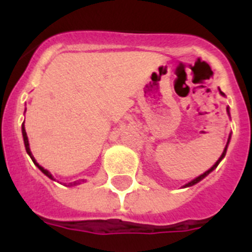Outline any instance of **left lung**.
<instances>
[{
    "label": "left lung",
    "mask_w": 252,
    "mask_h": 252,
    "mask_svg": "<svg viewBox=\"0 0 252 252\" xmlns=\"http://www.w3.org/2000/svg\"><path fill=\"white\" fill-rule=\"evenodd\" d=\"M220 92H221V91H220ZM221 94H223V92H221ZM227 111H228V108H227ZM228 141H230V138H228ZM228 141H227V145H228ZM227 145H226V147H225V150H223L222 155H221V156H220V158H219V160L216 161V163H215V165L212 166V167L210 168V170H207L206 172H204V174H202V175H200V176H198V177H196L195 180H192V181H191V182H189V184H186V185H185V188H186V186H192V185L197 184V182H198V181H201V180L204 179V177H206L207 175H209L210 172H211L212 170H214V168H216V167H218V165H219V163H220V161L222 160V158H223V156H225V155H226V150H227Z\"/></svg>",
    "instance_id": "obj_1"
}]
</instances>
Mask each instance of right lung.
<instances>
[{"instance_id":"1","label":"right lung","mask_w":252,"mask_h":252,"mask_svg":"<svg viewBox=\"0 0 252 252\" xmlns=\"http://www.w3.org/2000/svg\"><path fill=\"white\" fill-rule=\"evenodd\" d=\"M22 136H24L25 147H26V151H27V154L30 155V158H32V161H33V163H34V165H36L37 167L40 168L41 171H42L43 174L46 175V176H47V177H50L51 180H55L54 177H52V175H51L50 172L47 171V170H45V168H43L42 166H40V165H38V163L36 162V160H34V158H33V156H32V154H31V150H30V145H29V138H27V133H26V130H25V126H24V124H22ZM76 184H77V182H73V185H76Z\"/></svg>"}]
</instances>
